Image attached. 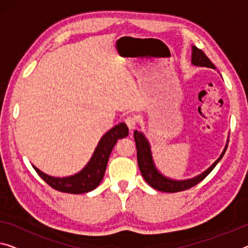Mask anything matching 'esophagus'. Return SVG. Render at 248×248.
<instances>
[{"label": "esophagus", "mask_w": 248, "mask_h": 248, "mask_svg": "<svg viewBox=\"0 0 248 248\" xmlns=\"http://www.w3.org/2000/svg\"><path fill=\"white\" fill-rule=\"evenodd\" d=\"M136 119L135 117H132V116H128L125 119V123H126L127 127L129 128V131H133V129L135 128V125H136Z\"/></svg>", "instance_id": "esophagus-1"}]
</instances>
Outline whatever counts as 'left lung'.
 Instances as JSON below:
<instances>
[{
  "label": "left lung",
  "instance_id": "left-lung-1",
  "mask_svg": "<svg viewBox=\"0 0 248 248\" xmlns=\"http://www.w3.org/2000/svg\"><path fill=\"white\" fill-rule=\"evenodd\" d=\"M192 64L195 66H202V67H209L214 68L215 66L209 59L205 55V53L202 49L197 48L196 46H192ZM134 140L136 144V150H137V163H139V167L140 173H142L144 180L146 181L148 185H151L152 187L161 190V192L166 193H176L181 192V190L188 189L196 184H199L200 182L204 180L207 175L214 170V167L217 165L222 157L225 154L228 145V140L224 151L222 154L216 161L212 164L208 169L197 176L193 178H188V180H173V178L166 177L165 175H163L159 170L156 169L154 161H153V155H152L151 145L148 142L145 135L142 132L134 131Z\"/></svg>",
  "mask_w": 248,
  "mask_h": 248
}]
</instances>
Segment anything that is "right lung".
Here are the masks:
<instances>
[{
  "label": "right lung",
  "mask_w": 248,
  "mask_h": 248,
  "mask_svg": "<svg viewBox=\"0 0 248 248\" xmlns=\"http://www.w3.org/2000/svg\"><path fill=\"white\" fill-rule=\"evenodd\" d=\"M128 135V127L125 123H120L106 132L98 142L92 157L84 169L78 173L66 177H54L40 170L32 165L36 173L54 189L63 193L83 194L97 187L104 177L108 157L117 140Z\"/></svg>",
  "instance_id": "right-lung-1"
}]
</instances>
